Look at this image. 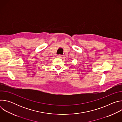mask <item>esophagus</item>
Instances as JSON below:
<instances>
[{"instance_id":"1","label":"esophagus","mask_w":122,"mask_h":122,"mask_svg":"<svg viewBox=\"0 0 122 122\" xmlns=\"http://www.w3.org/2000/svg\"><path fill=\"white\" fill-rule=\"evenodd\" d=\"M62 55H57V57L58 58H62Z\"/></svg>"}]
</instances>
